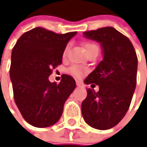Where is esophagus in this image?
<instances>
[{
    "label": "esophagus",
    "instance_id": "34e87169",
    "mask_svg": "<svg viewBox=\"0 0 147 147\" xmlns=\"http://www.w3.org/2000/svg\"><path fill=\"white\" fill-rule=\"evenodd\" d=\"M77 86H78V87H80V86H83V84H82V82H81V81H77Z\"/></svg>",
    "mask_w": 147,
    "mask_h": 147
}]
</instances>
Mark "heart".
<instances>
[{
  "label": "heart",
  "mask_w": 147,
  "mask_h": 147,
  "mask_svg": "<svg viewBox=\"0 0 147 147\" xmlns=\"http://www.w3.org/2000/svg\"><path fill=\"white\" fill-rule=\"evenodd\" d=\"M84 49H86V53H89V52L92 51V50L98 48V47L96 46L95 44L91 43V42H86V43L84 44ZM69 46H67L64 48V50H63V56L64 57L67 55V54L69 52ZM69 72L70 73V74H72L73 76L77 77V78H80L83 75V70H82V69L79 68V67H78V66H72L71 68H69Z\"/></svg>",
  "instance_id": "1"
}]
</instances>
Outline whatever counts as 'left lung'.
I'll use <instances>...</instances> for the list:
<instances>
[{
	"mask_svg": "<svg viewBox=\"0 0 147 147\" xmlns=\"http://www.w3.org/2000/svg\"><path fill=\"white\" fill-rule=\"evenodd\" d=\"M84 37L100 43L103 59L84 81L100 89L87 90L82 115L91 127L105 131L119 123L129 108L137 84L138 57L131 40L114 27L84 32Z\"/></svg>",
	"mask_w": 147,
	"mask_h": 147,
	"instance_id": "obj_1",
	"label": "left lung"
}]
</instances>
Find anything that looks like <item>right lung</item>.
I'll return each mask as SVG.
<instances>
[{"mask_svg": "<svg viewBox=\"0 0 147 147\" xmlns=\"http://www.w3.org/2000/svg\"><path fill=\"white\" fill-rule=\"evenodd\" d=\"M77 32L58 34L36 27L24 32L12 49L9 70L14 100L24 119L46 128L56 123L63 106L76 88L72 77L63 74L56 84L48 80L61 64L63 50Z\"/></svg>", "mask_w": 147, "mask_h": 147, "instance_id": "right-lung-1", "label": "right lung"}]
</instances>
